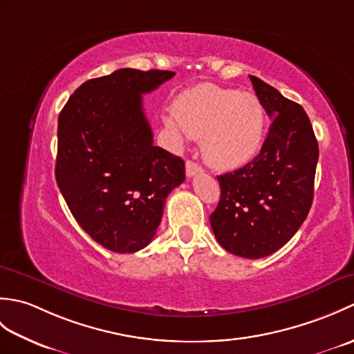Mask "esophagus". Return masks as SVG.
Instances as JSON below:
<instances>
[{
	"instance_id": "34e87169",
	"label": "esophagus",
	"mask_w": 354,
	"mask_h": 354,
	"mask_svg": "<svg viewBox=\"0 0 354 354\" xmlns=\"http://www.w3.org/2000/svg\"><path fill=\"white\" fill-rule=\"evenodd\" d=\"M185 170H187V176L192 178V176H194V175H198V173H201V171H202V167H201V165H199L198 162H194V161L189 160V161L185 162Z\"/></svg>"
}]
</instances>
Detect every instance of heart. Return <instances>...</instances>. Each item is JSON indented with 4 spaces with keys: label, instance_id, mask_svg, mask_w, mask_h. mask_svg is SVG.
<instances>
[{
    "label": "heart",
    "instance_id": "heart-1",
    "mask_svg": "<svg viewBox=\"0 0 354 354\" xmlns=\"http://www.w3.org/2000/svg\"><path fill=\"white\" fill-rule=\"evenodd\" d=\"M165 124L202 138V153L209 165L234 170L257 155L265 133V109L254 94L205 84L176 97Z\"/></svg>",
    "mask_w": 354,
    "mask_h": 354
}]
</instances>
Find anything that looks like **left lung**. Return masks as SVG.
<instances>
[{
    "instance_id": "obj_1",
    "label": "left lung",
    "mask_w": 354,
    "mask_h": 354,
    "mask_svg": "<svg viewBox=\"0 0 354 354\" xmlns=\"http://www.w3.org/2000/svg\"><path fill=\"white\" fill-rule=\"evenodd\" d=\"M250 79L272 123L251 162L217 176L221 201L209 223L228 252L261 259L288 243L309 214L319 149L306 111L259 77Z\"/></svg>"
}]
</instances>
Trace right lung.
I'll use <instances>...</instances> for the list:
<instances>
[{
	"label": "right lung",
	"instance_id": "1",
	"mask_svg": "<svg viewBox=\"0 0 354 354\" xmlns=\"http://www.w3.org/2000/svg\"><path fill=\"white\" fill-rule=\"evenodd\" d=\"M175 76L133 68L82 84L59 114L56 183L74 219L112 252L152 242L169 193L185 179L179 156L153 146L142 94Z\"/></svg>",
	"mask_w": 354,
	"mask_h": 354
}]
</instances>
